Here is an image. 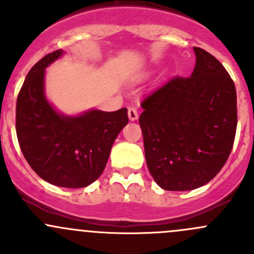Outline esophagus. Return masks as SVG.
<instances>
[{"mask_svg":"<svg viewBox=\"0 0 254 254\" xmlns=\"http://www.w3.org/2000/svg\"><path fill=\"white\" fill-rule=\"evenodd\" d=\"M127 115H129V119L131 120V122H134V120H136L137 118H139L136 108H134V107H129V108H127Z\"/></svg>","mask_w":254,"mask_h":254,"instance_id":"esophagus-1","label":"esophagus"}]
</instances>
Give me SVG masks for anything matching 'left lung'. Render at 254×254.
<instances>
[{
	"label": "left lung",
	"instance_id": "obj_1",
	"mask_svg": "<svg viewBox=\"0 0 254 254\" xmlns=\"http://www.w3.org/2000/svg\"><path fill=\"white\" fill-rule=\"evenodd\" d=\"M194 51L191 76H175L141 102L146 163L165 190L209 183L226 163L236 135L234 81L215 56L201 48Z\"/></svg>",
	"mask_w": 254,
	"mask_h": 254
}]
</instances>
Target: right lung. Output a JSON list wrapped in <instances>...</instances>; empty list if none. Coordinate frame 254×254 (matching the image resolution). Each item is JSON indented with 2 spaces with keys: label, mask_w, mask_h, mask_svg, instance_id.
<instances>
[{
  "label": "right lung",
  "mask_w": 254,
  "mask_h": 254,
  "mask_svg": "<svg viewBox=\"0 0 254 254\" xmlns=\"http://www.w3.org/2000/svg\"><path fill=\"white\" fill-rule=\"evenodd\" d=\"M61 54H48L28 72L17 97L16 132L23 156L40 178L64 188H84L103 173L129 118L127 108L59 114L44 96V73Z\"/></svg>",
  "instance_id": "right-lung-1"
}]
</instances>
